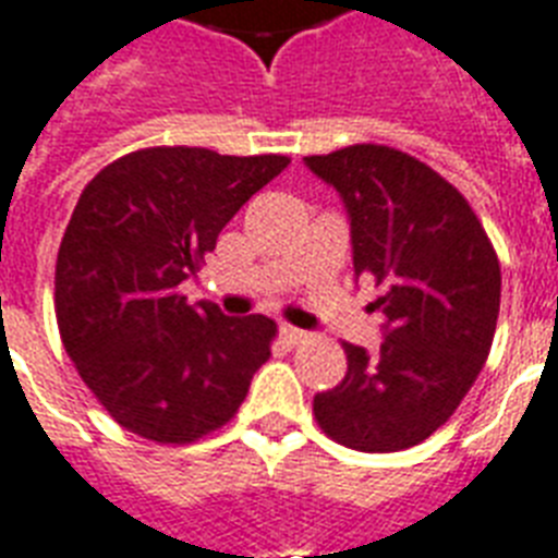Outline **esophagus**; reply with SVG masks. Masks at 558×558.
Here are the masks:
<instances>
[{
  "label": "esophagus",
  "mask_w": 558,
  "mask_h": 558,
  "mask_svg": "<svg viewBox=\"0 0 558 558\" xmlns=\"http://www.w3.org/2000/svg\"><path fill=\"white\" fill-rule=\"evenodd\" d=\"M280 339H283L289 348H295V345H304V342L310 339V333L307 330H298V327L292 325H283L280 327Z\"/></svg>",
  "instance_id": "34e87169"
}]
</instances>
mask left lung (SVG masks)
<instances>
[{
  "mask_svg": "<svg viewBox=\"0 0 558 558\" xmlns=\"http://www.w3.org/2000/svg\"><path fill=\"white\" fill-rule=\"evenodd\" d=\"M351 216L354 271L374 278L386 318L377 354L342 342L345 380L316 395L339 445L392 453L457 412L486 365L500 313V263L465 195L407 151L374 143L304 157Z\"/></svg>",
  "mask_w": 558,
  "mask_h": 558,
  "instance_id": "obj_1",
  "label": "left lung"
}]
</instances>
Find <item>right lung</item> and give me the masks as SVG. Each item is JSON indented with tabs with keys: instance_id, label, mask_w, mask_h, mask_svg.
<instances>
[{
	"instance_id": "1",
	"label": "right lung",
	"mask_w": 558,
	"mask_h": 558,
	"mask_svg": "<svg viewBox=\"0 0 558 558\" xmlns=\"http://www.w3.org/2000/svg\"><path fill=\"white\" fill-rule=\"evenodd\" d=\"M287 166V155L155 146L84 186L54 263V316L81 380L128 433L190 445L245 401L278 325L190 307L178 287Z\"/></svg>"
}]
</instances>
